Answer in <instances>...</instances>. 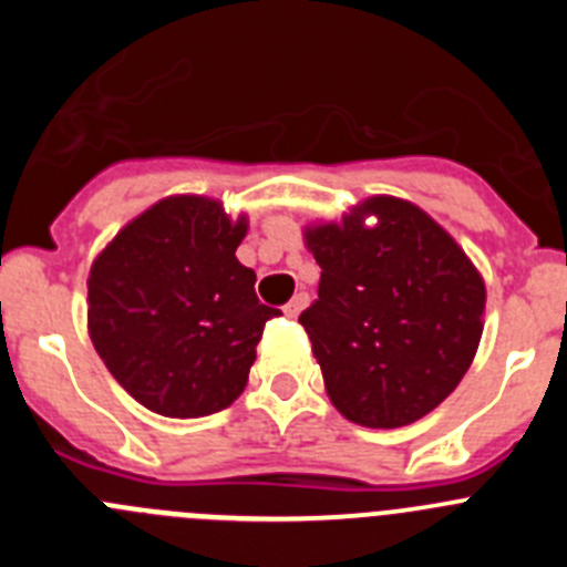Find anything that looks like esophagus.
<instances>
[{
  "mask_svg": "<svg viewBox=\"0 0 567 567\" xmlns=\"http://www.w3.org/2000/svg\"><path fill=\"white\" fill-rule=\"evenodd\" d=\"M307 303H309V295L307 292H298L292 300H289L287 307H284V312H287V318H298V315L303 312V309H307Z\"/></svg>",
  "mask_w": 567,
  "mask_h": 567,
  "instance_id": "obj_1",
  "label": "esophagus"
}]
</instances>
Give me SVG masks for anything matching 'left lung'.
Listing matches in <instances>:
<instances>
[{"instance_id": "8db88e82", "label": "left lung", "mask_w": 567, "mask_h": 567, "mask_svg": "<svg viewBox=\"0 0 567 567\" xmlns=\"http://www.w3.org/2000/svg\"><path fill=\"white\" fill-rule=\"evenodd\" d=\"M303 238L320 284L298 320L334 409L365 429L434 412L483 338L485 284L468 255L432 215L392 195H372Z\"/></svg>"}]
</instances>
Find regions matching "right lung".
Instances as JSON below:
<instances>
[{"label":"right lung","instance_id":"obj_1","mask_svg":"<svg viewBox=\"0 0 567 567\" xmlns=\"http://www.w3.org/2000/svg\"><path fill=\"white\" fill-rule=\"evenodd\" d=\"M247 215L169 195L93 260L87 329L124 392L164 417H204L247 385L255 346L278 315L258 303L255 272L235 258Z\"/></svg>","mask_w":567,"mask_h":567}]
</instances>
